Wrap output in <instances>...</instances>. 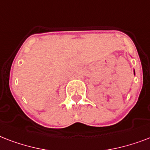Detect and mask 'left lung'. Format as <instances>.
Instances as JSON below:
<instances>
[{"label": "left lung", "mask_w": 150, "mask_h": 150, "mask_svg": "<svg viewBox=\"0 0 150 150\" xmlns=\"http://www.w3.org/2000/svg\"><path fill=\"white\" fill-rule=\"evenodd\" d=\"M134 75H135V73H134Z\"/></svg>", "instance_id": "obj_1"}]
</instances>
